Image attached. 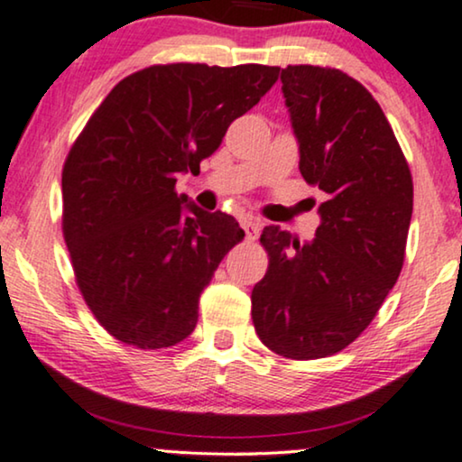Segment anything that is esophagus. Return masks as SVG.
<instances>
[{"mask_svg":"<svg viewBox=\"0 0 462 462\" xmlns=\"http://www.w3.org/2000/svg\"><path fill=\"white\" fill-rule=\"evenodd\" d=\"M241 226H243V230H245V235H247V238H255V236L260 235V224L255 219L243 217L241 219Z\"/></svg>","mask_w":462,"mask_h":462,"instance_id":"esophagus-1","label":"esophagus"}]
</instances>
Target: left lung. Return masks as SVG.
<instances>
[{"label": "left lung", "instance_id": "obj_1", "mask_svg": "<svg viewBox=\"0 0 462 462\" xmlns=\"http://www.w3.org/2000/svg\"><path fill=\"white\" fill-rule=\"evenodd\" d=\"M282 91L302 179L326 198L311 241L262 230L268 271L251 291V318L274 354L313 360L347 347L399 279L413 183L386 115L352 76L288 66Z\"/></svg>", "mask_w": 462, "mask_h": 462}]
</instances>
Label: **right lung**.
Here are the masks:
<instances>
[{
	"label": "right lung",
	"mask_w": 462,
	"mask_h": 462,
	"mask_svg": "<svg viewBox=\"0 0 462 462\" xmlns=\"http://www.w3.org/2000/svg\"><path fill=\"white\" fill-rule=\"evenodd\" d=\"M277 76L258 63L140 69L108 93L69 149L63 238L85 302L115 338L162 349L194 332L202 290L245 232L174 185L200 172Z\"/></svg>",
	"instance_id": "1"
}]
</instances>
